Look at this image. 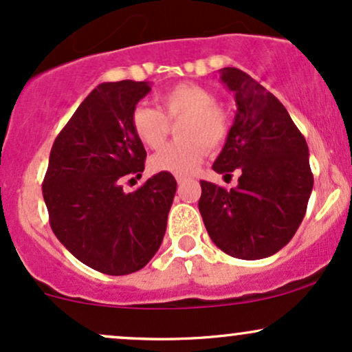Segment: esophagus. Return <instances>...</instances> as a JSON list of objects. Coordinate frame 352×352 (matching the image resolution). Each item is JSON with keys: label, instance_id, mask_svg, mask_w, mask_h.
<instances>
[{"label": "esophagus", "instance_id": "34e87169", "mask_svg": "<svg viewBox=\"0 0 352 352\" xmlns=\"http://www.w3.org/2000/svg\"><path fill=\"white\" fill-rule=\"evenodd\" d=\"M188 179H187V177H182V175H179V177H177V184H179V185H184L185 184V182H187Z\"/></svg>", "mask_w": 352, "mask_h": 352}]
</instances>
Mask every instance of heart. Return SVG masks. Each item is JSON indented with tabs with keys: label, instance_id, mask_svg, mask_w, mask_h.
I'll list each match as a JSON object with an SVG mask.
<instances>
[{
	"label": "heart",
	"instance_id": "obj_1",
	"mask_svg": "<svg viewBox=\"0 0 352 352\" xmlns=\"http://www.w3.org/2000/svg\"><path fill=\"white\" fill-rule=\"evenodd\" d=\"M160 111L147 104H139L132 112V127L140 142L151 148L164 144L168 134V120L182 119L179 134L182 139L167 144L151 159L153 172L188 175L197 168L208 151H217L227 140L228 116L217 107V98L197 84H179L160 92Z\"/></svg>",
	"mask_w": 352,
	"mask_h": 352
}]
</instances>
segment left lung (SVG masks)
Returning a JSON list of instances; mask_svg holds the SVG:
<instances>
[{
  "instance_id": "obj_1",
  "label": "left lung",
  "mask_w": 352,
  "mask_h": 352,
  "mask_svg": "<svg viewBox=\"0 0 352 352\" xmlns=\"http://www.w3.org/2000/svg\"><path fill=\"white\" fill-rule=\"evenodd\" d=\"M218 72L235 96L236 114L212 168L240 177L230 190L201 180L199 210L221 252L260 260L289 243L305 218L313 190L308 144L261 84L236 67Z\"/></svg>"
}]
</instances>
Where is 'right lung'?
Listing matches in <instances>:
<instances>
[{"label": "right lung", "instance_id": "1", "mask_svg": "<svg viewBox=\"0 0 352 352\" xmlns=\"http://www.w3.org/2000/svg\"><path fill=\"white\" fill-rule=\"evenodd\" d=\"M151 82L99 84L52 144L43 197L58 240L84 265L122 276L139 272L160 248L175 197L172 173L159 172L135 192L147 157L132 112Z\"/></svg>", "mask_w": 352, "mask_h": 352}]
</instances>
